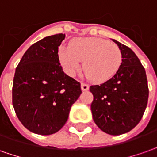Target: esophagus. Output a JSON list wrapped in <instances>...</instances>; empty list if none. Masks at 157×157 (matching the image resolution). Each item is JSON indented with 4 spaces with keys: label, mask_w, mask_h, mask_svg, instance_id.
<instances>
[{
    "label": "esophagus",
    "mask_w": 157,
    "mask_h": 157,
    "mask_svg": "<svg viewBox=\"0 0 157 157\" xmlns=\"http://www.w3.org/2000/svg\"><path fill=\"white\" fill-rule=\"evenodd\" d=\"M81 88H82V91H87V90L89 89V87H88V85L86 84V83H82L81 84Z\"/></svg>",
    "instance_id": "obj_1"
}]
</instances>
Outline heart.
Masks as SVG:
<instances>
[{
  "mask_svg": "<svg viewBox=\"0 0 157 157\" xmlns=\"http://www.w3.org/2000/svg\"><path fill=\"white\" fill-rule=\"evenodd\" d=\"M58 59L64 71L75 76L82 69L89 80L105 82L113 77L122 63V52L113 43L100 38H78L70 41L69 47L61 46Z\"/></svg>",
  "mask_w": 157,
  "mask_h": 157,
  "instance_id": "obj_1",
  "label": "heart"
}]
</instances>
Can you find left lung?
I'll return each mask as SVG.
<instances>
[{"label":"left lung","instance_id":"obj_1","mask_svg":"<svg viewBox=\"0 0 157 157\" xmlns=\"http://www.w3.org/2000/svg\"><path fill=\"white\" fill-rule=\"evenodd\" d=\"M122 52V63L113 77L91 86L93 119L107 134L118 136L130 132L139 123L148 103L149 88L145 70L136 54L112 39Z\"/></svg>","mask_w":157,"mask_h":157}]
</instances>
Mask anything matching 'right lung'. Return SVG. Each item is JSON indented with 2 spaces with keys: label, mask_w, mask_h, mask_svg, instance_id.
Segmentation results:
<instances>
[{
  "label": "right lung",
  "mask_w": 157,
  "mask_h": 157,
  "mask_svg": "<svg viewBox=\"0 0 157 157\" xmlns=\"http://www.w3.org/2000/svg\"><path fill=\"white\" fill-rule=\"evenodd\" d=\"M65 34L48 36L31 45L15 70L13 105L22 124L39 135L57 132L82 94L81 84L63 71L58 47Z\"/></svg>",
  "instance_id": "obj_1"
}]
</instances>
